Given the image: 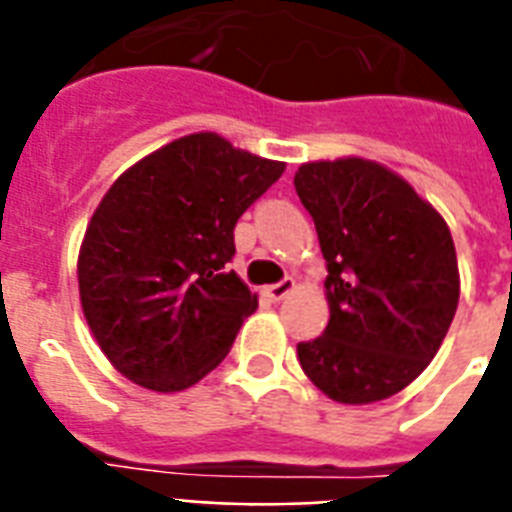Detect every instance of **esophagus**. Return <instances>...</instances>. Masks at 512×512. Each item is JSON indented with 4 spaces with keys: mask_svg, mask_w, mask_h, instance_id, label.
<instances>
[{
    "mask_svg": "<svg viewBox=\"0 0 512 512\" xmlns=\"http://www.w3.org/2000/svg\"><path fill=\"white\" fill-rule=\"evenodd\" d=\"M295 289V279H281L279 284H271V287L265 289V295L271 297V300H284Z\"/></svg>",
    "mask_w": 512,
    "mask_h": 512,
    "instance_id": "34e87169",
    "label": "esophagus"
}]
</instances>
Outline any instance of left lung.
Here are the masks:
<instances>
[{
	"label": "left lung",
	"instance_id": "8db88e82",
	"mask_svg": "<svg viewBox=\"0 0 512 512\" xmlns=\"http://www.w3.org/2000/svg\"><path fill=\"white\" fill-rule=\"evenodd\" d=\"M295 191L329 271V324L297 345L300 366L337 404L396 396L433 361L457 311L449 225L404 177L358 156L303 164Z\"/></svg>",
	"mask_w": 512,
	"mask_h": 512
}]
</instances>
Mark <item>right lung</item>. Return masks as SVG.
<instances>
[{"label": "right lung", "instance_id": "right-lung-1", "mask_svg": "<svg viewBox=\"0 0 512 512\" xmlns=\"http://www.w3.org/2000/svg\"><path fill=\"white\" fill-rule=\"evenodd\" d=\"M284 167L193 132L116 177L87 225L76 276L92 337L127 380L175 393L228 356L257 308L225 268L233 228Z\"/></svg>", "mask_w": 512, "mask_h": 512}]
</instances>
